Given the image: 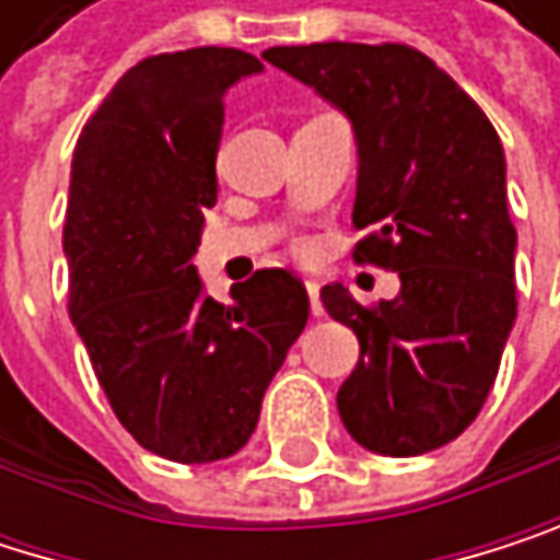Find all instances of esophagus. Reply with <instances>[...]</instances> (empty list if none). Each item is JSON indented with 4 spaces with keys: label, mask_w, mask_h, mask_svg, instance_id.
Returning a JSON list of instances; mask_svg holds the SVG:
<instances>
[{
    "label": "esophagus",
    "mask_w": 560,
    "mask_h": 560,
    "mask_svg": "<svg viewBox=\"0 0 560 560\" xmlns=\"http://www.w3.org/2000/svg\"><path fill=\"white\" fill-rule=\"evenodd\" d=\"M306 296H310V313H313V316H323V303H319V283L306 280Z\"/></svg>",
    "instance_id": "esophagus-1"
}]
</instances>
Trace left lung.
<instances>
[{
    "label": "left lung",
    "mask_w": 560,
    "mask_h": 560,
    "mask_svg": "<svg viewBox=\"0 0 560 560\" xmlns=\"http://www.w3.org/2000/svg\"><path fill=\"white\" fill-rule=\"evenodd\" d=\"M264 58L339 108L357 135V260L396 270V300L326 313L360 339L336 393L363 448L406 458L458 439L488 399L518 316L505 151L485 112L409 45L313 42Z\"/></svg>",
    "instance_id": "1"
}]
</instances>
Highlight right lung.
Returning a JSON list of instances; mask_svg holds the SVG:
<instances>
[{
	"label": "right lung",
	"instance_id": "1",
	"mask_svg": "<svg viewBox=\"0 0 560 560\" xmlns=\"http://www.w3.org/2000/svg\"><path fill=\"white\" fill-rule=\"evenodd\" d=\"M264 65L241 48L138 61L79 135L65 214L68 313L118 422L148 452L200 465L247 445L306 326L287 270L203 293L194 267L218 203L224 95Z\"/></svg>",
	"mask_w": 560,
	"mask_h": 560
}]
</instances>
